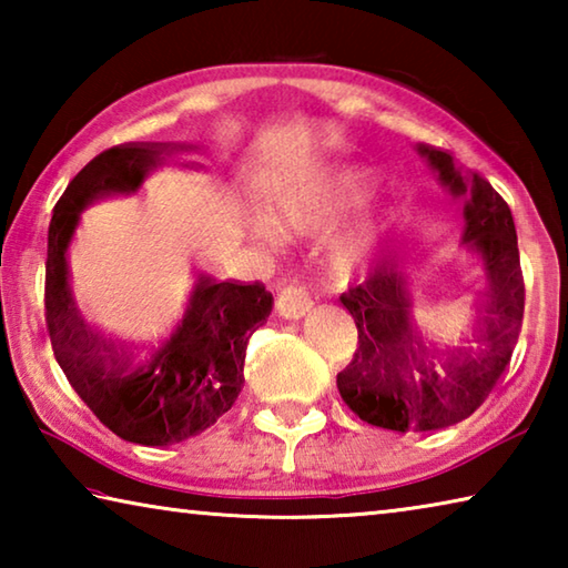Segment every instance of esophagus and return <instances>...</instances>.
<instances>
[{"label":"esophagus","mask_w":568,"mask_h":568,"mask_svg":"<svg viewBox=\"0 0 568 568\" xmlns=\"http://www.w3.org/2000/svg\"><path fill=\"white\" fill-rule=\"evenodd\" d=\"M275 305H277V313H281L283 318L297 321V318H303L307 311H311L313 301L301 283H291V285H285L281 293H277Z\"/></svg>","instance_id":"1"}]
</instances>
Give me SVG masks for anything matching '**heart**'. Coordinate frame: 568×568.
Returning <instances> with one entry per match:
<instances>
[{
	"instance_id": "1",
	"label": "heart",
	"mask_w": 568,
	"mask_h": 568,
	"mask_svg": "<svg viewBox=\"0 0 568 568\" xmlns=\"http://www.w3.org/2000/svg\"><path fill=\"white\" fill-rule=\"evenodd\" d=\"M343 190L345 185L333 187L328 182H313V185L283 192V195L275 197L273 203L275 225L285 230V233H313V230H318L325 220L333 215V207L338 203ZM275 225L265 215H255L250 220L253 233L261 235L263 240H271V243L277 240ZM373 245H376V233H373V227H361L355 230V233L345 235L331 250L333 271L341 275L361 271V267H365V263L371 261Z\"/></svg>"
}]
</instances>
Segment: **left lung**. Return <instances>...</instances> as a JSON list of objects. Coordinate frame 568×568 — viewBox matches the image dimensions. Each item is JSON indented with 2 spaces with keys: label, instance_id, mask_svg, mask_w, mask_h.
Listing matches in <instances>:
<instances>
[{
  "label": "left lung",
  "instance_id": "obj_1",
  "mask_svg": "<svg viewBox=\"0 0 568 568\" xmlns=\"http://www.w3.org/2000/svg\"><path fill=\"white\" fill-rule=\"evenodd\" d=\"M418 152L464 197V243L484 261L486 291L474 338L454 351H428L413 335L408 275L396 263L378 265L341 295L358 328V348L338 373L341 398L361 420L400 434L454 426L488 398L511 361L526 301L506 200L478 172L456 168L448 152L428 145Z\"/></svg>",
  "mask_w": 568,
  "mask_h": 568
}]
</instances>
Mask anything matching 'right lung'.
<instances>
[{
  "label": "right lung",
  "mask_w": 568,
  "mask_h": 568,
  "mask_svg": "<svg viewBox=\"0 0 568 568\" xmlns=\"http://www.w3.org/2000/svg\"><path fill=\"white\" fill-rule=\"evenodd\" d=\"M180 145H118L88 162L57 200L47 233L44 318L54 358L112 434L142 446H170L203 434L233 408L245 376L250 335L273 311L263 283L197 275L185 313L145 351L120 348L84 325L70 291L67 247L80 213L108 195L134 192Z\"/></svg>",
  "instance_id": "obj_1"
}]
</instances>
